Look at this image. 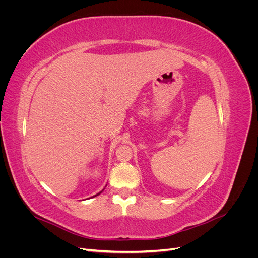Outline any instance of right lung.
<instances>
[{
    "instance_id": "right-lung-1",
    "label": "right lung",
    "mask_w": 258,
    "mask_h": 258,
    "mask_svg": "<svg viewBox=\"0 0 258 258\" xmlns=\"http://www.w3.org/2000/svg\"><path fill=\"white\" fill-rule=\"evenodd\" d=\"M101 192H102V191H100V192H99V194H97V195H96V196H98V195H100V194H101Z\"/></svg>"
}]
</instances>
